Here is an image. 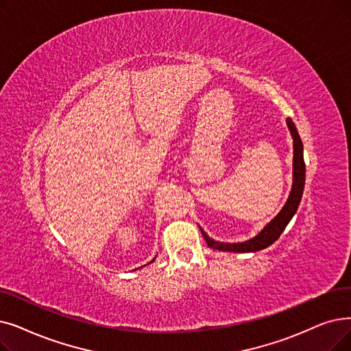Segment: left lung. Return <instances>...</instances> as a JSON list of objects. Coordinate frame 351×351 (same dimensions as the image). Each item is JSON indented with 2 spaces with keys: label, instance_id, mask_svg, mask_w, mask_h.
Masks as SVG:
<instances>
[{
  "label": "left lung",
  "instance_id": "left-lung-1",
  "mask_svg": "<svg viewBox=\"0 0 351 351\" xmlns=\"http://www.w3.org/2000/svg\"><path fill=\"white\" fill-rule=\"evenodd\" d=\"M287 125L291 130L293 139H294V180H293V189L291 193L288 196V201L281 209L278 215L274 218L264 230L258 234L255 238L245 241V242H239V243H223V242H217L210 239L201 228V232L208 243V247L212 250H218V251H228V252H255V251H261L267 247H269L271 243L276 242L282 231L285 230V226L288 222L291 221L294 217V213L300 205L302 191H304V184H306V163H304V156H302V142L300 134L297 132L295 125L293 123L291 119H287Z\"/></svg>",
  "mask_w": 351,
  "mask_h": 351
}]
</instances>
